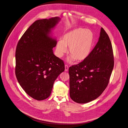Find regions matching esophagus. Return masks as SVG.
I'll list each match as a JSON object with an SVG mask.
<instances>
[{"label":"esophagus","mask_w":128,"mask_h":128,"mask_svg":"<svg viewBox=\"0 0 128 128\" xmlns=\"http://www.w3.org/2000/svg\"><path fill=\"white\" fill-rule=\"evenodd\" d=\"M69 69V67L67 65H65V72H67L68 70Z\"/></svg>","instance_id":"34e87169"}]
</instances>
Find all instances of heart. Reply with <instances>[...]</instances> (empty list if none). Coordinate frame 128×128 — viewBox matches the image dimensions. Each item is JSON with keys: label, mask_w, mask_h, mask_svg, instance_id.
Wrapping results in <instances>:
<instances>
[{"label": "heart", "mask_w": 128, "mask_h": 128, "mask_svg": "<svg viewBox=\"0 0 128 128\" xmlns=\"http://www.w3.org/2000/svg\"><path fill=\"white\" fill-rule=\"evenodd\" d=\"M94 36L92 32L82 28L72 30L65 34L61 40L58 41L56 46V54L61 58L67 52L70 55L68 62H72L76 59L82 62L90 56L94 45Z\"/></svg>", "instance_id": "heart-1"}]
</instances>
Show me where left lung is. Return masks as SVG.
Listing matches in <instances>:
<instances>
[{
  "mask_svg": "<svg viewBox=\"0 0 128 128\" xmlns=\"http://www.w3.org/2000/svg\"><path fill=\"white\" fill-rule=\"evenodd\" d=\"M114 66L112 43L101 28L98 41L88 58L69 68L70 98L80 104L98 98L108 86Z\"/></svg>",
  "mask_w": 128,
  "mask_h": 128,
  "instance_id": "left-lung-1",
  "label": "left lung"
}]
</instances>
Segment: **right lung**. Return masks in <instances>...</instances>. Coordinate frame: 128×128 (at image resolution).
I'll use <instances>...</instances> for the list:
<instances>
[{
    "instance_id": "1",
    "label": "right lung",
    "mask_w": 128,
    "mask_h": 128,
    "mask_svg": "<svg viewBox=\"0 0 128 128\" xmlns=\"http://www.w3.org/2000/svg\"><path fill=\"white\" fill-rule=\"evenodd\" d=\"M60 21L58 17L36 21L16 46V78L24 90L37 100L49 96L54 81L65 70L63 60L54 54L57 41L50 35Z\"/></svg>"
}]
</instances>
